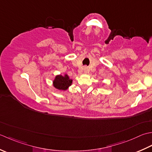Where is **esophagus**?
<instances>
[{
  "label": "esophagus",
  "instance_id": "34e87169",
  "mask_svg": "<svg viewBox=\"0 0 152 152\" xmlns=\"http://www.w3.org/2000/svg\"><path fill=\"white\" fill-rule=\"evenodd\" d=\"M83 71H84L85 73H88V68L86 67H85L84 68H83Z\"/></svg>",
  "mask_w": 152,
  "mask_h": 152
}]
</instances>
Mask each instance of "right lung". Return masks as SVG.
Masks as SVG:
<instances>
[{"mask_svg":"<svg viewBox=\"0 0 152 152\" xmlns=\"http://www.w3.org/2000/svg\"><path fill=\"white\" fill-rule=\"evenodd\" d=\"M72 83L73 80L66 73H65L64 75H56L54 79L52 81V85L55 88L62 91H67L68 88L72 85Z\"/></svg>","mask_w":152,"mask_h":152,"instance_id":"obj_1","label":"right lung"}]
</instances>
